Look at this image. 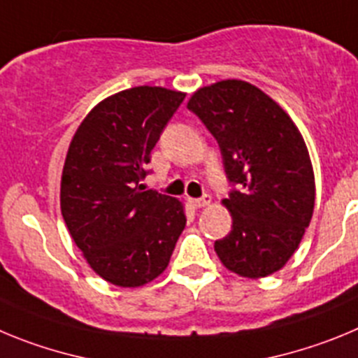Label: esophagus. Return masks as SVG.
<instances>
[{
	"label": "esophagus",
	"instance_id": "34e87169",
	"mask_svg": "<svg viewBox=\"0 0 358 358\" xmlns=\"http://www.w3.org/2000/svg\"><path fill=\"white\" fill-rule=\"evenodd\" d=\"M212 203V196L205 194L203 198H189V205L194 208H203V207H208Z\"/></svg>",
	"mask_w": 358,
	"mask_h": 358
}]
</instances>
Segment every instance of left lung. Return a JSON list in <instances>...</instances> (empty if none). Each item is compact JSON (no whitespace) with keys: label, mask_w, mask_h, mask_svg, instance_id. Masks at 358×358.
I'll return each mask as SVG.
<instances>
[{"label":"left lung","mask_w":358,"mask_h":358,"mask_svg":"<svg viewBox=\"0 0 358 358\" xmlns=\"http://www.w3.org/2000/svg\"><path fill=\"white\" fill-rule=\"evenodd\" d=\"M187 108L215 137L235 185L223 199L231 231L215 241L219 260L244 278L280 271L314 212V169L303 135L275 99L243 80L201 87Z\"/></svg>","instance_id":"left-lung-1"}]
</instances>
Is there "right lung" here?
I'll use <instances>...</instances> for the list:
<instances>
[{
  "instance_id": "right-lung-1",
  "label": "right lung",
  "mask_w": 358,
  "mask_h": 358,
  "mask_svg": "<svg viewBox=\"0 0 358 358\" xmlns=\"http://www.w3.org/2000/svg\"><path fill=\"white\" fill-rule=\"evenodd\" d=\"M185 92L131 87L99 101L67 150L60 210L96 275L141 287L166 271L185 228L183 203L144 191L151 150Z\"/></svg>"
}]
</instances>
